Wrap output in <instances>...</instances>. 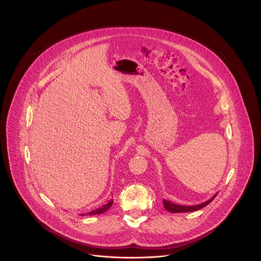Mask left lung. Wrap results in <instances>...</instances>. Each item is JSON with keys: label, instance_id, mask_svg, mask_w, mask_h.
I'll return each instance as SVG.
<instances>
[{"label": "left lung", "instance_id": "1", "mask_svg": "<svg viewBox=\"0 0 261 261\" xmlns=\"http://www.w3.org/2000/svg\"><path fill=\"white\" fill-rule=\"evenodd\" d=\"M217 196L214 195L211 199H209L208 201L202 203V204H198V205H195V206H185V205H178V204H175V203H172L171 201H168V200H164V207L167 211L169 212H172V213H185V212H193V211H197V210H200L202 208H204L205 206H207L209 203H211L214 198Z\"/></svg>", "mask_w": 261, "mask_h": 261}]
</instances>
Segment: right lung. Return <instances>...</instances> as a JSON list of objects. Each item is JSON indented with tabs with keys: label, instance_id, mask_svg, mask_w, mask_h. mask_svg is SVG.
<instances>
[{
	"label": "right lung",
	"instance_id": "add662e5",
	"mask_svg": "<svg viewBox=\"0 0 261 261\" xmlns=\"http://www.w3.org/2000/svg\"><path fill=\"white\" fill-rule=\"evenodd\" d=\"M112 203H113V200L112 199V200H111L109 203L105 204L103 206H101L100 208H98V209H96V210H93V211H91V212L87 213V215H96V214H102L103 212L108 211V210L111 208V206H112ZM81 215L83 216L84 214H81Z\"/></svg>",
	"mask_w": 261,
	"mask_h": 261
}]
</instances>
